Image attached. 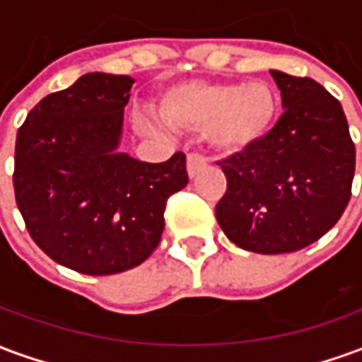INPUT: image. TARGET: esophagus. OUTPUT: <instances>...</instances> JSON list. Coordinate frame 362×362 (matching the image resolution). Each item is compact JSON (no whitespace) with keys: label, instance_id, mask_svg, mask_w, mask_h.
<instances>
[{"label":"esophagus","instance_id":"34e87169","mask_svg":"<svg viewBox=\"0 0 362 362\" xmlns=\"http://www.w3.org/2000/svg\"><path fill=\"white\" fill-rule=\"evenodd\" d=\"M207 166V158L197 155V153H189L188 158H186V168H188V176L189 178H196L197 174L204 170Z\"/></svg>","mask_w":362,"mask_h":362}]
</instances>
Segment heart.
I'll list each match as a JSON object with an SVG mask.
<instances>
[{"label": "heart", "instance_id": "heart-1", "mask_svg": "<svg viewBox=\"0 0 362 362\" xmlns=\"http://www.w3.org/2000/svg\"><path fill=\"white\" fill-rule=\"evenodd\" d=\"M277 106V95L264 81H186L158 96L155 116L173 132L205 129L213 149L240 155L266 137ZM141 127L149 134L158 132L147 118Z\"/></svg>", "mask_w": 362, "mask_h": 362}]
</instances>
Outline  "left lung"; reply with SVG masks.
<instances>
[{
    "mask_svg": "<svg viewBox=\"0 0 362 362\" xmlns=\"http://www.w3.org/2000/svg\"><path fill=\"white\" fill-rule=\"evenodd\" d=\"M272 75L285 112L252 149L219 163L227 192L215 207L238 248L287 254L316 243L351 197L355 145L341 104L310 77Z\"/></svg>",
    "mask_w": 362,
    "mask_h": 362,
    "instance_id": "left-lung-1",
    "label": "left lung"
}]
</instances>
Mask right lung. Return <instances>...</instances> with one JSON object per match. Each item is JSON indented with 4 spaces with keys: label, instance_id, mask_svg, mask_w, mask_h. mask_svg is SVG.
Returning a JSON list of instances; mask_svg holds the SVG:
<instances>
[{
    "label": "right lung",
    "instance_id": "add662e5",
    "mask_svg": "<svg viewBox=\"0 0 362 362\" xmlns=\"http://www.w3.org/2000/svg\"><path fill=\"white\" fill-rule=\"evenodd\" d=\"M129 75L87 74L28 112L15 143V199L28 235L85 275L139 266L160 243L166 199L188 184L186 157L119 153Z\"/></svg>",
    "mask_w": 362,
    "mask_h": 362
}]
</instances>
